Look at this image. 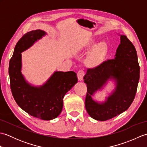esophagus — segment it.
<instances>
[{
  "instance_id": "esophagus-1",
  "label": "esophagus",
  "mask_w": 147,
  "mask_h": 147,
  "mask_svg": "<svg viewBox=\"0 0 147 147\" xmlns=\"http://www.w3.org/2000/svg\"><path fill=\"white\" fill-rule=\"evenodd\" d=\"M84 75H85V72H84L83 70H80L77 73V76H78V78L79 81L83 80Z\"/></svg>"
}]
</instances>
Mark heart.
<instances>
[{"instance_id": "b5f03b06", "label": "heart", "mask_w": 147, "mask_h": 147, "mask_svg": "<svg viewBox=\"0 0 147 147\" xmlns=\"http://www.w3.org/2000/svg\"><path fill=\"white\" fill-rule=\"evenodd\" d=\"M97 42L95 38L88 40L82 46V49L92 48ZM109 51V45L104 41L98 43L92 49L86 58V64L91 67H96L102 64L106 58Z\"/></svg>"}]
</instances>
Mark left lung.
Masks as SVG:
<instances>
[{
  "label": "left lung",
  "mask_w": 147,
  "mask_h": 147,
  "mask_svg": "<svg viewBox=\"0 0 147 147\" xmlns=\"http://www.w3.org/2000/svg\"><path fill=\"white\" fill-rule=\"evenodd\" d=\"M120 40L114 59L88 69L83 78L87 86L85 108L95 120L107 121L123 113L129 107L136 95L140 69L137 53L126 36L120 35ZM109 80L115 82V90L104 102L95 101L92 96Z\"/></svg>",
  "instance_id": "left-lung-1"
}]
</instances>
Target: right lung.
Wrapping results in <instances>:
<instances>
[{
	"mask_svg": "<svg viewBox=\"0 0 147 147\" xmlns=\"http://www.w3.org/2000/svg\"><path fill=\"white\" fill-rule=\"evenodd\" d=\"M41 30L28 32L19 40L10 59L9 74L12 96L23 111L42 120L54 119L61 114L64 96L78 82L74 71H55L41 86H33L21 73V53L46 35Z\"/></svg>",
	"mask_w": 147,
	"mask_h": 147,
	"instance_id": "right-lung-1",
	"label": "right lung"
}]
</instances>
